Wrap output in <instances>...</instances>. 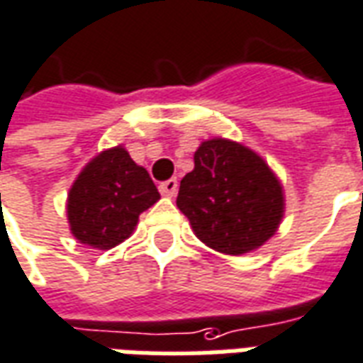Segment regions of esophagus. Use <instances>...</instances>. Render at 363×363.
Masks as SVG:
<instances>
[{
	"mask_svg": "<svg viewBox=\"0 0 363 363\" xmlns=\"http://www.w3.org/2000/svg\"><path fill=\"white\" fill-rule=\"evenodd\" d=\"M160 194L164 197H174L177 194V179H168V182H162L160 184Z\"/></svg>",
	"mask_w": 363,
	"mask_h": 363,
	"instance_id": "obj_1",
	"label": "esophagus"
}]
</instances>
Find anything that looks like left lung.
Masks as SVG:
<instances>
[{"mask_svg": "<svg viewBox=\"0 0 363 363\" xmlns=\"http://www.w3.org/2000/svg\"><path fill=\"white\" fill-rule=\"evenodd\" d=\"M194 162L176 203L205 246L240 256L276 235L285 213L284 186L259 154L215 136L203 140Z\"/></svg>", "mask_w": 363, "mask_h": 363, "instance_id": "8db88e82", "label": "left lung"}]
</instances>
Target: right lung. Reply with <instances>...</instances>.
Segmentation results:
<instances>
[{
    "label": "right lung",
    "mask_w": 363,
    "mask_h": 363,
    "mask_svg": "<svg viewBox=\"0 0 363 363\" xmlns=\"http://www.w3.org/2000/svg\"><path fill=\"white\" fill-rule=\"evenodd\" d=\"M160 199L143 166L125 146H113L87 162L74 179L66 215L74 238L97 250H111L135 233L138 215Z\"/></svg>",
    "instance_id": "1"
}]
</instances>
